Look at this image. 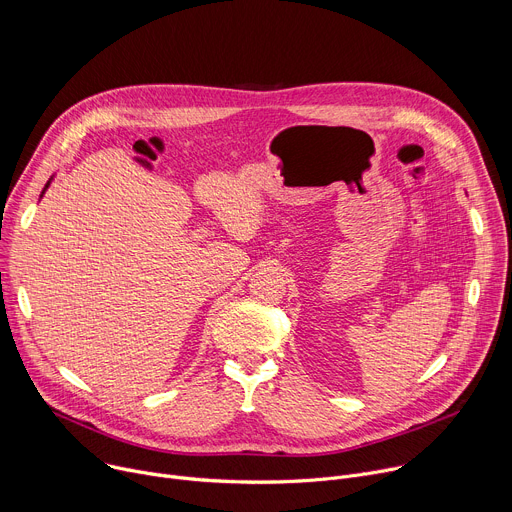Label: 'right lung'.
Here are the masks:
<instances>
[{"label": "right lung", "instance_id": "1", "mask_svg": "<svg viewBox=\"0 0 512 512\" xmlns=\"http://www.w3.org/2000/svg\"><path fill=\"white\" fill-rule=\"evenodd\" d=\"M50 180H52V178H50ZM50 180H48V184H46V186H44V190H46V188H48V186H50ZM44 190H42V194H44Z\"/></svg>", "mask_w": 512, "mask_h": 512}]
</instances>
